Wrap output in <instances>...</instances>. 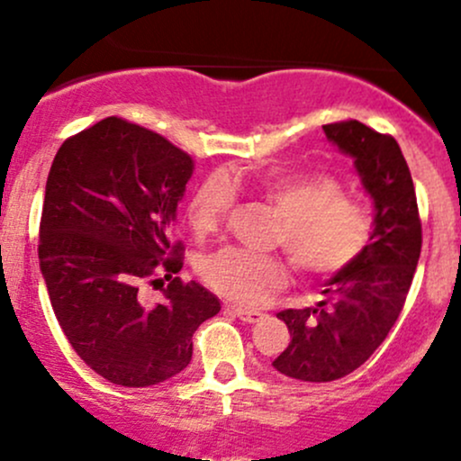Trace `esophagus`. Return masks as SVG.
I'll return each instance as SVG.
<instances>
[{"label": "esophagus", "mask_w": 461, "mask_h": 461, "mask_svg": "<svg viewBox=\"0 0 461 461\" xmlns=\"http://www.w3.org/2000/svg\"><path fill=\"white\" fill-rule=\"evenodd\" d=\"M225 308L245 322H258V321L264 319V314L260 310H249V308H240V305H231V303H225Z\"/></svg>", "instance_id": "obj_1"}]
</instances>
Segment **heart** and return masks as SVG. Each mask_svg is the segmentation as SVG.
Wrapping results in <instances>:
<instances>
[{
	"instance_id": "b5f03b06",
	"label": "heart",
	"mask_w": 461,
	"mask_h": 461,
	"mask_svg": "<svg viewBox=\"0 0 461 461\" xmlns=\"http://www.w3.org/2000/svg\"><path fill=\"white\" fill-rule=\"evenodd\" d=\"M242 179L210 176L188 203L194 234H212L234 203ZM256 190L277 210L275 242L310 277H327L351 267L373 238V216L362 203L342 197L338 179L325 173H285L262 177ZM205 284L242 305H260L285 284V264L271 253L223 247L201 268Z\"/></svg>"
}]
</instances>
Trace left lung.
Returning <instances> with one entry per match:
<instances>
[{
	"label": "left lung",
	"instance_id": "1",
	"mask_svg": "<svg viewBox=\"0 0 461 461\" xmlns=\"http://www.w3.org/2000/svg\"><path fill=\"white\" fill-rule=\"evenodd\" d=\"M322 131L353 160L375 216L366 251L327 279L322 301L277 314L290 342L273 368L316 384L345 377L377 351L403 310L422 245L414 182L399 142L359 121L322 125Z\"/></svg>",
	"mask_w": 461,
	"mask_h": 461
}]
</instances>
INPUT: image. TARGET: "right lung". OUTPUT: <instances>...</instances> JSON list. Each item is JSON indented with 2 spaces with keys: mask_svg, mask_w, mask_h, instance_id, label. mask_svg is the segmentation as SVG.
<instances>
[{
  "mask_svg": "<svg viewBox=\"0 0 461 461\" xmlns=\"http://www.w3.org/2000/svg\"><path fill=\"white\" fill-rule=\"evenodd\" d=\"M190 176V156L116 116L62 142L51 164L41 273L67 340L110 384L149 388L176 377L193 357V333L221 310L203 285L173 277L182 247L168 230ZM160 272L169 284L149 306L140 288Z\"/></svg>",
  "mask_w": 461,
  "mask_h": 461,
  "instance_id": "1",
  "label": "right lung"
}]
</instances>
